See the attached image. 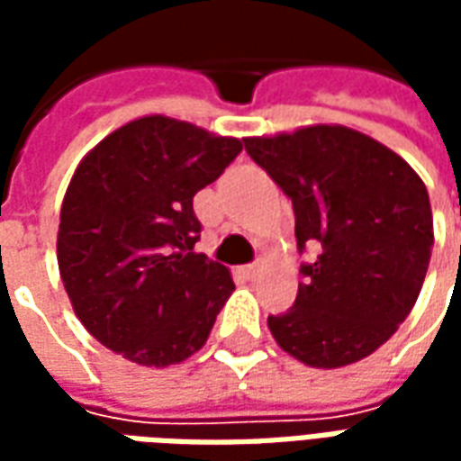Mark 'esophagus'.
I'll return each instance as SVG.
<instances>
[{"instance_id":"34e87169","label":"esophagus","mask_w":461,"mask_h":461,"mask_svg":"<svg viewBox=\"0 0 461 461\" xmlns=\"http://www.w3.org/2000/svg\"><path fill=\"white\" fill-rule=\"evenodd\" d=\"M241 274L247 276V279H257L261 274L259 264H247V267H241Z\"/></svg>"}]
</instances>
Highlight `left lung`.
Wrapping results in <instances>:
<instances>
[{
    "mask_svg": "<svg viewBox=\"0 0 461 461\" xmlns=\"http://www.w3.org/2000/svg\"><path fill=\"white\" fill-rule=\"evenodd\" d=\"M251 160L289 194L303 264L296 303L269 316L281 350L303 366H350L410 316L435 230L425 182L397 152L346 125L244 138Z\"/></svg>",
    "mask_w": 461,
    "mask_h": 461,
    "instance_id": "8db88e82",
    "label": "left lung"
}]
</instances>
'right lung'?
Returning <instances> with one entry per match:
<instances>
[{
    "label": "right lung",
    "instance_id": "add662e5",
    "mask_svg": "<svg viewBox=\"0 0 461 461\" xmlns=\"http://www.w3.org/2000/svg\"><path fill=\"white\" fill-rule=\"evenodd\" d=\"M167 115H142L86 152L61 204L56 259L86 330L138 366L200 350L234 291L227 267L194 251L192 197L241 152Z\"/></svg>",
    "mask_w": 461,
    "mask_h": 461
}]
</instances>
